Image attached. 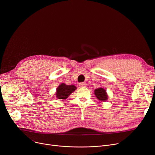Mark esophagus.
Wrapping results in <instances>:
<instances>
[{
    "mask_svg": "<svg viewBox=\"0 0 155 155\" xmlns=\"http://www.w3.org/2000/svg\"><path fill=\"white\" fill-rule=\"evenodd\" d=\"M79 86H80V87H86V86H87V84L85 83V82L80 83V84H79Z\"/></svg>",
    "mask_w": 155,
    "mask_h": 155,
    "instance_id": "34e87169",
    "label": "esophagus"
}]
</instances>
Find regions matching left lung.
<instances>
[{
    "instance_id": "obj_1",
    "label": "left lung",
    "mask_w": 155,
    "mask_h": 155,
    "mask_svg": "<svg viewBox=\"0 0 155 155\" xmlns=\"http://www.w3.org/2000/svg\"><path fill=\"white\" fill-rule=\"evenodd\" d=\"M94 94L99 101L105 102L108 99V95L106 91L102 87H99L94 91Z\"/></svg>"
}]
</instances>
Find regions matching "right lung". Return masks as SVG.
<instances>
[{
  "label": "right lung",
  "mask_w": 155,
  "mask_h": 155,
  "mask_svg": "<svg viewBox=\"0 0 155 155\" xmlns=\"http://www.w3.org/2000/svg\"><path fill=\"white\" fill-rule=\"evenodd\" d=\"M76 89L77 87L75 85H68L64 83H61L56 88L55 93L56 98L60 99V101H64L68 98L71 93L75 92Z\"/></svg>",
  "instance_id": "add662e5"
}]
</instances>
